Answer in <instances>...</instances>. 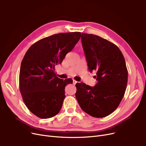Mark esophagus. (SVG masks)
Instances as JSON below:
<instances>
[{"instance_id":"obj_1","label":"esophagus","mask_w":146,"mask_h":146,"mask_svg":"<svg viewBox=\"0 0 146 146\" xmlns=\"http://www.w3.org/2000/svg\"><path fill=\"white\" fill-rule=\"evenodd\" d=\"M73 84H76V83H77V82H77L76 80L73 79Z\"/></svg>"}]
</instances>
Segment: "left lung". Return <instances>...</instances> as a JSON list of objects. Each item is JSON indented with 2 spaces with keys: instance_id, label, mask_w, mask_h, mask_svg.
Returning <instances> with one entry per match:
<instances>
[{
  "instance_id": "8db88e82",
  "label": "left lung",
  "mask_w": 146,
  "mask_h": 146,
  "mask_svg": "<svg viewBox=\"0 0 146 146\" xmlns=\"http://www.w3.org/2000/svg\"><path fill=\"white\" fill-rule=\"evenodd\" d=\"M81 40L88 69L97 72L94 86L76 84V98L80 108L95 117H104L115 111L124 96L128 70L119 48L98 36L82 33Z\"/></svg>"
}]
</instances>
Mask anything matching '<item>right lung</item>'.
Here are the masks:
<instances>
[{"mask_svg": "<svg viewBox=\"0 0 146 146\" xmlns=\"http://www.w3.org/2000/svg\"><path fill=\"white\" fill-rule=\"evenodd\" d=\"M80 36V32L50 36L33 44L25 54L19 76L20 91L28 109L38 117L48 119L60 111L65 87L73 80L58 78L55 66L61 64Z\"/></svg>", "mask_w": 146, "mask_h": 146, "instance_id": "1", "label": "right lung"}]
</instances>
